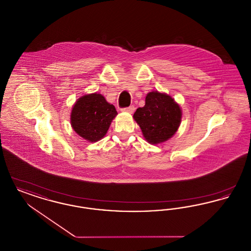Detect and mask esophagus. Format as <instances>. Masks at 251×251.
<instances>
[{
  "mask_svg": "<svg viewBox=\"0 0 251 251\" xmlns=\"http://www.w3.org/2000/svg\"><path fill=\"white\" fill-rule=\"evenodd\" d=\"M121 111H122V112H126V113L132 114V113H133V111H134V106H133V105H131V106H129V107L122 108V109H121Z\"/></svg>",
  "mask_w": 251,
  "mask_h": 251,
  "instance_id": "1",
  "label": "esophagus"
}]
</instances>
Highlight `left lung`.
Segmentation results:
<instances>
[{"instance_id":"left-lung-1","label":"left lung","mask_w":251,"mask_h":251,"mask_svg":"<svg viewBox=\"0 0 251 251\" xmlns=\"http://www.w3.org/2000/svg\"><path fill=\"white\" fill-rule=\"evenodd\" d=\"M133 119L149 143L159 144L167 141L177 131L181 111L170 96L152 91L146 97L145 106L137 108Z\"/></svg>"}]
</instances>
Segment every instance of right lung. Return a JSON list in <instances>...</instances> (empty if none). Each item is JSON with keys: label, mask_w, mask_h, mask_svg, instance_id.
Here are the masks:
<instances>
[{"label": "right lung", "mask_w": 251, "mask_h": 251, "mask_svg": "<svg viewBox=\"0 0 251 251\" xmlns=\"http://www.w3.org/2000/svg\"><path fill=\"white\" fill-rule=\"evenodd\" d=\"M118 112L113 104L100 94H89L80 98L72 108V126L81 137L90 142L101 139Z\"/></svg>", "instance_id": "obj_1"}]
</instances>
